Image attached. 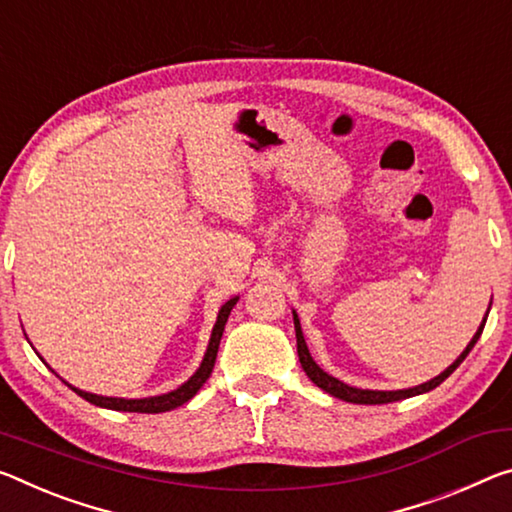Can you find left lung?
<instances>
[{
	"instance_id": "left-lung-1",
	"label": "left lung",
	"mask_w": 512,
	"mask_h": 512,
	"mask_svg": "<svg viewBox=\"0 0 512 512\" xmlns=\"http://www.w3.org/2000/svg\"><path fill=\"white\" fill-rule=\"evenodd\" d=\"M490 307H492V300H490ZM490 312V310H488ZM488 312H485V319H488ZM485 319L481 326H478L476 335L472 337V342L467 344L465 351H462L456 362L449 364L440 376H435L428 380V383H421L417 387H408V389H392V392H385V389H360V387H351L342 383V380L332 378L330 373L323 371L319 364L314 362V358L310 355V348L305 344V337H303V330H300V319L298 314L294 312V328H296V346H298V360H300V367L307 373V378L312 380L316 387H321L323 392H328L330 396H335V399H342L348 403H360V405H378V403H392V401H401V399H410V396H417V394H424V392H431L440 383H444L446 378L451 376L453 371L460 367V362L467 358L469 351H472L474 344L478 342V337H481V332L485 328Z\"/></svg>"
}]
</instances>
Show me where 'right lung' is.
<instances>
[{
  "instance_id": "right-lung-1",
  "label": "right lung",
  "mask_w": 512,
  "mask_h": 512,
  "mask_svg": "<svg viewBox=\"0 0 512 512\" xmlns=\"http://www.w3.org/2000/svg\"><path fill=\"white\" fill-rule=\"evenodd\" d=\"M239 296H234L227 300L225 305H221V310H218L216 316V323H214V330H212V337H209V346H207V353L205 358H202L198 371L193 373V376L182 383L177 389L168 394H159V396H145V399H118V396H100V394H91V392H84V389L79 387H72L70 383H66L72 392L79 394L81 399H86L88 403L93 405H100V408H107V410H120V412H148V415H157V412H168V410H175L184 405L186 401H191L193 396L198 394V389L207 383L209 373L214 369V362H216V353H218V344H221V337H223V330H225V323H227V316H230L232 307L237 305ZM43 360V358H40ZM45 362V360H43Z\"/></svg>"
}]
</instances>
